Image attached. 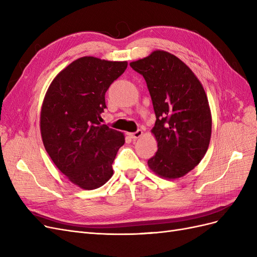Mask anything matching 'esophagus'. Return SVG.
<instances>
[{
    "label": "esophagus",
    "mask_w": 257,
    "mask_h": 257,
    "mask_svg": "<svg viewBox=\"0 0 257 257\" xmlns=\"http://www.w3.org/2000/svg\"><path fill=\"white\" fill-rule=\"evenodd\" d=\"M130 136H131V138L137 139V138H139V137H142V136H143V131H142V130H138V131H136V132H135V133H131V134H130Z\"/></svg>",
    "instance_id": "1"
}]
</instances>
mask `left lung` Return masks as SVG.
Here are the masks:
<instances>
[{"instance_id":"1","label":"left lung","mask_w":257,"mask_h":257,"mask_svg":"<svg viewBox=\"0 0 257 257\" xmlns=\"http://www.w3.org/2000/svg\"><path fill=\"white\" fill-rule=\"evenodd\" d=\"M130 65L144 76L157 116L151 132L158 152L148 165L162 178L183 177L205 157L211 137V112L203 85L188 65L163 50Z\"/></svg>"}]
</instances>
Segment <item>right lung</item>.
Wrapping results in <instances>:
<instances>
[{"label": "right lung", "instance_id": "right-lung-1", "mask_svg": "<svg viewBox=\"0 0 257 257\" xmlns=\"http://www.w3.org/2000/svg\"><path fill=\"white\" fill-rule=\"evenodd\" d=\"M126 67V61L79 58L56 76L45 95V149L60 172L83 190L109 180L116 152L125 143L121 132L100 124V113L106 108V91Z\"/></svg>", "mask_w": 257, "mask_h": 257}]
</instances>
